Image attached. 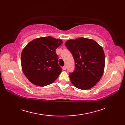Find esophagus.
I'll use <instances>...</instances> for the list:
<instances>
[{
  "mask_svg": "<svg viewBox=\"0 0 125 125\" xmlns=\"http://www.w3.org/2000/svg\"><path fill=\"white\" fill-rule=\"evenodd\" d=\"M66 68H67V67H66L65 65L64 66V67H63V68H62L63 70H66Z\"/></svg>",
  "mask_w": 125,
  "mask_h": 125,
  "instance_id": "esophagus-1",
  "label": "esophagus"
}]
</instances>
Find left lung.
Listing matches in <instances>:
<instances>
[{"label": "left lung", "instance_id": "left-lung-1", "mask_svg": "<svg viewBox=\"0 0 125 125\" xmlns=\"http://www.w3.org/2000/svg\"><path fill=\"white\" fill-rule=\"evenodd\" d=\"M65 45L75 60V70L69 75L71 83L79 89L92 88L99 81L104 70L103 48L93 40L84 38L69 40Z\"/></svg>", "mask_w": 125, "mask_h": 125}]
</instances>
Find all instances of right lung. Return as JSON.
I'll return each instance as SVG.
<instances>
[{
    "label": "right lung",
    "instance_id": "add662e5",
    "mask_svg": "<svg viewBox=\"0 0 125 125\" xmlns=\"http://www.w3.org/2000/svg\"><path fill=\"white\" fill-rule=\"evenodd\" d=\"M62 43L59 39L43 37L33 40L23 48L21 56L22 69L31 83L44 86L57 78L62 69L58 65L56 49Z\"/></svg>",
    "mask_w": 125,
    "mask_h": 125
}]
</instances>
